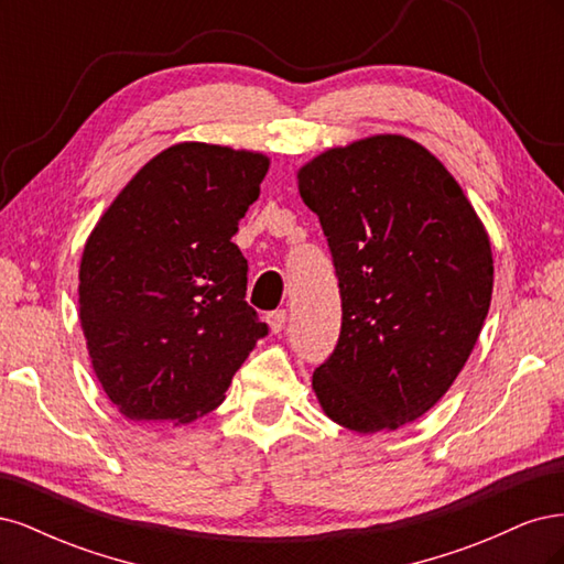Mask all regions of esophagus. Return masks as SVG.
<instances>
[{"label":"esophagus","mask_w":564,"mask_h":564,"mask_svg":"<svg viewBox=\"0 0 564 564\" xmlns=\"http://www.w3.org/2000/svg\"><path fill=\"white\" fill-rule=\"evenodd\" d=\"M265 322H268V327H270L272 334H280L284 329V324H286V311H272V313H268Z\"/></svg>","instance_id":"obj_1"}]
</instances>
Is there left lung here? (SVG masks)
I'll list each match as a JSON object with an SVG mask.
<instances>
[{"instance_id":"left-lung-1","label":"left lung","mask_w":564,"mask_h":564,"mask_svg":"<svg viewBox=\"0 0 564 564\" xmlns=\"http://www.w3.org/2000/svg\"><path fill=\"white\" fill-rule=\"evenodd\" d=\"M296 181L344 303L336 350L313 373L317 402L348 431H395L437 404L482 332L487 228L447 166L402 133L324 150Z\"/></svg>"}]
</instances>
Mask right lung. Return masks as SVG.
I'll return each instance as SVG.
<instances>
[{
  "label": "right lung",
  "instance_id": "1",
  "mask_svg": "<svg viewBox=\"0 0 564 564\" xmlns=\"http://www.w3.org/2000/svg\"><path fill=\"white\" fill-rule=\"evenodd\" d=\"M268 166L256 150L169 145L87 237L79 324L96 379L129 421L183 425L214 412L268 334L232 242Z\"/></svg>",
  "mask_w": 564,
  "mask_h": 564
}]
</instances>
